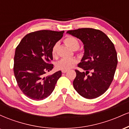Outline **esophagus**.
I'll return each instance as SVG.
<instances>
[{"instance_id": "1", "label": "esophagus", "mask_w": 129, "mask_h": 129, "mask_svg": "<svg viewBox=\"0 0 129 129\" xmlns=\"http://www.w3.org/2000/svg\"><path fill=\"white\" fill-rule=\"evenodd\" d=\"M67 72V70H62V72L63 73H66Z\"/></svg>"}]
</instances>
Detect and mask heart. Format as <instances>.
<instances>
[{"mask_svg":"<svg viewBox=\"0 0 129 129\" xmlns=\"http://www.w3.org/2000/svg\"><path fill=\"white\" fill-rule=\"evenodd\" d=\"M64 42L72 50L78 49L79 47V41L75 37L69 36L66 37L64 39ZM57 44H56L53 47L51 50V54L53 57L56 55V49H57ZM76 62V60L74 58H62L60 60H59L56 63V67L60 70H68L72 69L75 66Z\"/></svg>","mask_w":129,"mask_h":129,"instance_id":"heart-1","label":"heart"}]
</instances>
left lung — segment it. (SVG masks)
<instances>
[{"instance_id":"left-lung-1","label":"left lung","mask_w":129,"mask_h":129,"mask_svg":"<svg viewBox=\"0 0 129 129\" xmlns=\"http://www.w3.org/2000/svg\"><path fill=\"white\" fill-rule=\"evenodd\" d=\"M67 33L79 39L84 53L76 70L73 84L76 91L87 99L100 96L107 91L113 79L118 59L115 46L103 31L85 28L70 30Z\"/></svg>"}]
</instances>
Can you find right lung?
Listing matches in <instances>:
<instances>
[{
    "instance_id": "right-lung-1",
    "label": "right lung",
    "mask_w": 129,
    "mask_h": 129,
    "mask_svg": "<svg viewBox=\"0 0 129 129\" xmlns=\"http://www.w3.org/2000/svg\"><path fill=\"white\" fill-rule=\"evenodd\" d=\"M64 31L41 30L26 35L16 47L14 73L19 88L33 100L48 97L55 88L61 71L45 76L53 69L51 50L62 38Z\"/></svg>"
}]
</instances>
